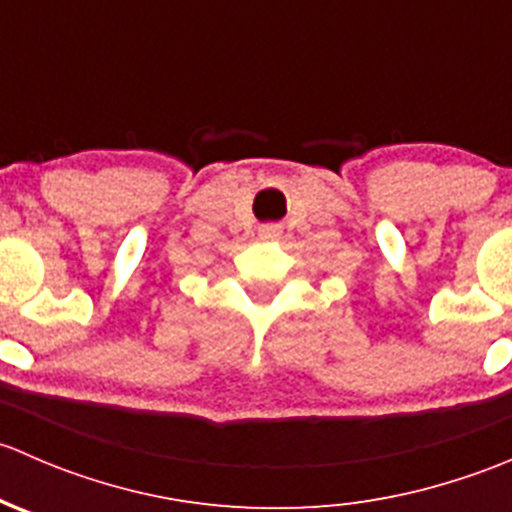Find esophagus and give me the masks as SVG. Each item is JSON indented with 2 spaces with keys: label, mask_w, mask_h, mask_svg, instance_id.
I'll return each mask as SVG.
<instances>
[{
  "label": "esophagus",
  "mask_w": 512,
  "mask_h": 512,
  "mask_svg": "<svg viewBox=\"0 0 512 512\" xmlns=\"http://www.w3.org/2000/svg\"><path fill=\"white\" fill-rule=\"evenodd\" d=\"M277 232H280V230H277V225H265V227H262V230H260V235H262V237H275Z\"/></svg>",
  "instance_id": "esophagus-1"
}]
</instances>
